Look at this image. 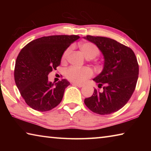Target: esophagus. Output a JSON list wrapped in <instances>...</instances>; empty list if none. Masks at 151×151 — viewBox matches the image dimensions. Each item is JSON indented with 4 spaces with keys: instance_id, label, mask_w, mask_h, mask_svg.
<instances>
[{
    "instance_id": "34e87169",
    "label": "esophagus",
    "mask_w": 151,
    "mask_h": 151,
    "mask_svg": "<svg viewBox=\"0 0 151 151\" xmlns=\"http://www.w3.org/2000/svg\"><path fill=\"white\" fill-rule=\"evenodd\" d=\"M73 85H75V86H78V87H83V86H84L83 85H82V84H79V83H72Z\"/></svg>"
}]
</instances>
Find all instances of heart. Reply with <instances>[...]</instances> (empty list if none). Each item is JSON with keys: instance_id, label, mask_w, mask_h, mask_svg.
Masks as SVG:
<instances>
[{"instance_id": "1", "label": "heart", "mask_w": 151, "mask_h": 151, "mask_svg": "<svg viewBox=\"0 0 151 151\" xmlns=\"http://www.w3.org/2000/svg\"><path fill=\"white\" fill-rule=\"evenodd\" d=\"M79 48L82 54L86 59H93L99 56L100 51L95 45L92 42H83L79 45ZM69 48L66 50L63 55V60H65L69 52ZM65 76L68 80L76 83H81L85 82L86 79L93 76V70L89 67L76 68L70 67L65 71Z\"/></svg>"}]
</instances>
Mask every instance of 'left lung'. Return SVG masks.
<instances>
[{
  "mask_svg": "<svg viewBox=\"0 0 151 151\" xmlns=\"http://www.w3.org/2000/svg\"><path fill=\"white\" fill-rule=\"evenodd\" d=\"M83 38L97 46L104 59L103 71L93 78L99 88L104 85L103 90L94 88L93 95L85 99V104L96 114L113 113L127 103L136 87L137 57L131 48L110 38L91 35Z\"/></svg>",
  "mask_w": 151,
  "mask_h": 151,
  "instance_id": "8db88e82",
  "label": "left lung"
}]
</instances>
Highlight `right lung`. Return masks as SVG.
<instances>
[{"instance_id": "1", "label": "right lung", "mask_w": 151, "mask_h": 151, "mask_svg": "<svg viewBox=\"0 0 151 151\" xmlns=\"http://www.w3.org/2000/svg\"><path fill=\"white\" fill-rule=\"evenodd\" d=\"M78 35H52L35 39L20 50L14 67V81L26 103L40 112L50 111L62 101L66 79L53 84L48 75L60 65L65 51Z\"/></svg>"}]
</instances>
